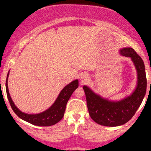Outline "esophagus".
I'll list each match as a JSON object with an SVG mask.
<instances>
[{
    "label": "esophagus",
    "mask_w": 151,
    "mask_h": 151,
    "mask_svg": "<svg viewBox=\"0 0 151 151\" xmlns=\"http://www.w3.org/2000/svg\"><path fill=\"white\" fill-rule=\"evenodd\" d=\"M88 79H89V77H88V76L86 75V74H82V75H81V81H83V82H85V81H88Z\"/></svg>",
    "instance_id": "1"
}]
</instances>
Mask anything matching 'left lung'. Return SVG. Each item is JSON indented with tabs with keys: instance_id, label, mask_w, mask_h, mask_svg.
Instances as JSON below:
<instances>
[{
	"instance_id": "obj_1",
	"label": "left lung",
	"mask_w": 151,
	"mask_h": 151,
	"mask_svg": "<svg viewBox=\"0 0 151 151\" xmlns=\"http://www.w3.org/2000/svg\"><path fill=\"white\" fill-rule=\"evenodd\" d=\"M119 52L131 59L137 72L136 86L129 96L111 101L96 93L87 86H83L90 116L99 125L109 127L127 123L139 108L146 92L147 79L143 60L131 47L122 48Z\"/></svg>"
}]
</instances>
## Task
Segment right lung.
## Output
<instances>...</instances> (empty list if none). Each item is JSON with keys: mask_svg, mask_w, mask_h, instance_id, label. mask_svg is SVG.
I'll return each mask as SVG.
<instances>
[{"mask_svg": "<svg viewBox=\"0 0 151 151\" xmlns=\"http://www.w3.org/2000/svg\"><path fill=\"white\" fill-rule=\"evenodd\" d=\"M10 71H8V75H7L6 83V89L7 96H8V101L10 102V104L11 106V108L13 109V111L16 114L19 118L22 119L23 121H27L32 125L37 126H52L58 123L63 118L65 114L66 105L67 101L70 99V96H72V93L74 90L78 88L79 86V81L78 79L72 81V82L67 84L59 93L58 98L54 102L53 104L48 108L47 110L44 111L43 112L35 114H29L24 113L21 111L17 106H15L14 102L13 101L8 91V79L9 76Z\"/></svg>", "mask_w": 151, "mask_h": 151, "instance_id": "right-lung-1", "label": "right lung"}]
</instances>
